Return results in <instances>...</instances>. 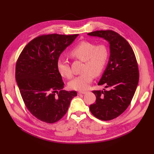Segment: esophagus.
I'll use <instances>...</instances> for the list:
<instances>
[{
  "mask_svg": "<svg viewBox=\"0 0 154 154\" xmlns=\"http://www.w3.org/2000/svg\"><path fill=\"white\" fill-rule=\"evenodd\" d=\"M85 93H87L86 91H79L78 92V94L80 95V94H85Z\"/></svg>",
  "mask_w": 154,
  "mask_h": 154,
  "instance_id": "esophagus-1",
  "label": "esophagus"
}]
</instances>
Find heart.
<instances>
[{
    "label": "heart",
    "mask_w": 154,
    "mask_h": 154,
    "mask_svg": "<svg viewBox=\"0 0 154 154\" xmlns=\"http://www.w3.org/2000/svg\"><path fill=\"white\" fill-rule=\"evenodd\" d=\"M70 57L84 62L83 72L69 83V87L75 91H85L92 81L93 76H99L103 72L109 59V50L105 45H97L88 41H82L71 50ZM59 73L63 77L71 78V69L66 60H59L57 63Z\"/></svg>",
    "instance_id": "heart-1"
}]
</instances>
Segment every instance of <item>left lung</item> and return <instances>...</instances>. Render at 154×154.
<instances>
[{"label":"left lung","mask_w":154,"mask_h":154,"mask_svg":"<svg viewBox=\"0 0 154 154\" xmlns=\"http://www.w3.org/2000/svg\"><path fill=\"white\" fill-rule=\"evenodd\" d=\"M87 35L103 38L110 45L109 62L97 83L109 90L93 91L96 100L89 109L97 119H113L127 109L136 92L139 77L137 60L131 46L117 32L101 30Z\"/></svg>","instance_id":"left-lung-1"}]
</instances>
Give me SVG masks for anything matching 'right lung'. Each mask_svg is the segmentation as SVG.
I'll list each match as a JSON object with an SVG mask.
<instances>
[{
    "mask_svg": "<svg viewBox=\"0 0 154 154\" xmlns=\"http://www.w3.org/2000/svg\"><path fill=\"white\" fill-rule=\"evenodd\" d=\"M78 34L42 35L26 45L18 57L15 79L24 103L35 118L48 123L58 122L66 114L76 91L62 90L57 63L63 51Z\"/></svg>",
    "mask_w": 154,
    "mask_h": 154,
    "instance_id": "obj_1",
    "label": "right lung"
}]
</instances>
